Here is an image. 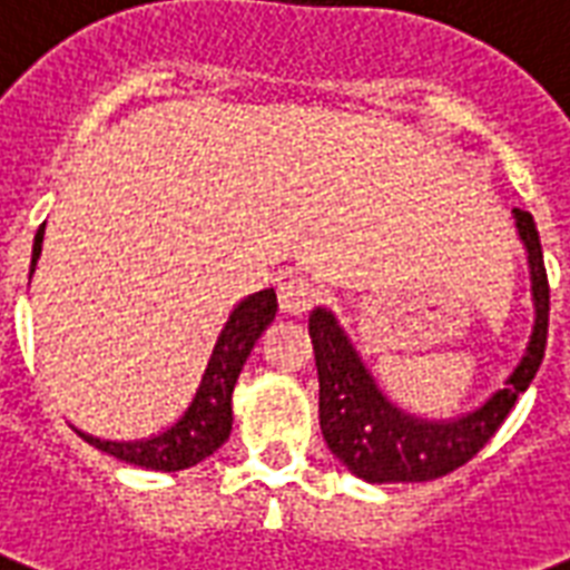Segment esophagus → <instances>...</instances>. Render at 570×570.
Segmentation results:
<instances>
[{"mask_svg": "<svg viewBox=\"0 0 570 570\" xmlns=\"http://www.w3.org/2000/svg\"><path fill=\"white\" fill-rule=\"evenodd\" d=\"M320 298V286L305 274H289L277 284V302L286 314H307Z\"/></svg>", "mask_w": 570, "mask_h": 570, "instance_id": "34e87169", "label": "esophagus"}]
</instances>
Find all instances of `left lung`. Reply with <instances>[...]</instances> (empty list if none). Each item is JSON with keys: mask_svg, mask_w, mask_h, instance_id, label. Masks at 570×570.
Returning <instances> with one entry per match:
<instances>
[{"mask_svg": "<svg viewBox=\"0 0 570 570\" xmlns=\"http://www.w3.org/2000/svg\"><path fill=\"white\" fill-rule=\"evenodd\" d=\"M517 232L529 253L532 274L534 328L525 356L513 374L487 404L456 420H420L399 411L377 390V383L350 344L338 320L326 307L311 314L307 332L314 341V360L320 377V429L328 450L368 483H425L444 478L478 456L489 438L499 432L520 392L541 368L550 323V284L543 268L541 238L529 210L513 208Z\"/></svg>", "mask_w": 570, "mask_h": 570, "instance_id": "1", "label": "left lung"}]
</instances>
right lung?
Segmentation results:
<instances>
[{"mask_svg": "<svg viewBox=\"0 0 570 570\" xmlns=\"http://www.w3.org/2000/svg\"><path fill=\"white\" fill-rule=\"evenodd\" d=\"M41 242H45V223L36 232L29 277L36 272L38 256H41ZM274 314H277L274 289H259V293H253L235 305L226 326L217 335V344L210 350L199 390L193 392L184 414L171 425H166L163 432L138 438V441H105V438L83 435V432H78V435L96 450L126 462V465L150 468V471H184L189 465H199L202 459H208L214 450H220L229 438L232 390H235L244 362L250 356L253 344L259 341Z\"/></svg>", "mask_w": 570, "mask_h": 570, "instance_id": "add662e5", "label": "right lung"}]
</instances>
